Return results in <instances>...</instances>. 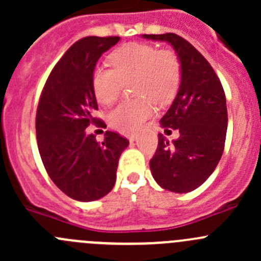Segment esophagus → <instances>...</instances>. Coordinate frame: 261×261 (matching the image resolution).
I'll return each instance as SVG.
<instances>
[{"instance_id":"34e87169","label":"esophagus","mask_w":261,"mask_h":261,"mask_svg":"<svg viewBox=\"0 0 261 261\" xmlns=\"http://www.w3.org/2000/svg\"><path fill=\"white\" fill-rule=\"evenodd\" d=\"M126 138H127L128 140H130L131 143H133V141L136 140V138H138V135H136L135 133H127V134H126Z\"/></svg>"}]
</instances>
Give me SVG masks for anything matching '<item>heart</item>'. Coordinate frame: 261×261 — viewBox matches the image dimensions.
Instances as JSON below:
<instances>
[{"mask_svg": "<svg viewBox=\"0 0 261 261\" xmlns=\"http://www.w3.org/2000/svg\"><path fill=\"white\" fill-rule=\"evenodd\" d=\"M114 68L97 65L92 72V88L101 105H111L131 84L138 98L118 105L110 114V125L120 131H136L154 112L150 96L163 103L174 96L180 81V63L172 50H159L144 43H130L111 55Z\"/></svg>", "mask_w": 261, "mask_h": 261, "instance_id": "b5f03b06", "label": "heart"}]
</instances>
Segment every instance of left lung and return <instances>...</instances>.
<instances>
[{"label":"left lung","instance_id":"left-lung-1","mask_svg":"<svg viewBox=\"0 0 261 261\" xmlns=\"http://www.w3.org/2000/svg\"><path fill=\"white\" fill-rule=\"evenodd\" d=\"M143 38L169 43L180 63L179 89L160 120L167 134L178 128L180 136L169 143L158 135L150 169L162 188L188 193L208 179L222 156L227 131L225 92L211 64L186 39L173 33Z\"/></svg>","mask_w":261,"mask_h":261}]
</instances>
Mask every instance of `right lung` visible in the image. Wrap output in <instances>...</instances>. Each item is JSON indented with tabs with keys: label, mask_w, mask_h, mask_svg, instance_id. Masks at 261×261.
<instances>
[{
	"label": "right lung",
	"mask_w": 261,
	"mask_h": 261,
	"mask_svg": "<svg viewBox=\"0 0 261 261\" xmlns=\"http://www.w3.org/2000/svg\"><path fill=\"white\" fill-rule=\"evenodd\" d=\"M118 40L87 36L73 44L53 68L38 105L36 139L43 164L55 186L75 201H96L112 191L118 159L128 145L112 131H106L102 143L86 134L89 123L106 126L94 117L98 106L92 72Z\"/></svg>",
	"instance_id": "1"
}]
</instances>
